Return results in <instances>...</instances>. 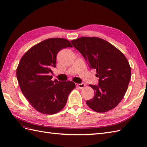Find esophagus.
Instances as JSON below:
<instances>
[{
    "label": "esophagus",
    "instance_id": "esophagus-1",
    "mask_svg": "<svg viewBox=\"0 0 147 147\" xmlns=\"http://www.w3.org/2000/svg\"><path fill=\"white\" fill-rule=\"evenodd\" d=\"M76 86L77 87H79L80 89H82L85 87V84L84 83H81V84H76Z\"/></svg>",
    "mask_w": 147,
    "mask_h": 147
}]
</instances>
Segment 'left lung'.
<instances>
[{
  "instance_id": "8db88e82",
  "label": "left lung",
  "mask_w": 147,
  "mask_h": 147,
  "mask_svg": "<svg viewBox=\"0 0 147 147\" xmlns=\"http://www.w3.org/2000/svg\"><path fill=\"white\" fill-rule=\"evenodd\" d=\"M88 61L90 68L96 69L98 85L89 86L94 97L86 101L97 112L115 107L122 100L130 81L131 69L122 53L107 41L97 37H81L71 41Z\"/></svg>"
}]
</instances>
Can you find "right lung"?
I'll use <instances>...</instances> for the list:
<instances>
[{
    "label": "right lung",
    "mask_w": 147,
    "mask_h": 147,
    "mask_svg": "<svg viewBox=\"0 0 147 147\" xmlns=\"http://www.w3.org/2000/svg\"><path fill=\"white\" fill-rule=\"evenodd\" d=\"M73 47L61 38L45 40L35 45L22 56L16 74L21 91L31 106L39 112L54 114L61 111L69 94L76 86L72 81L51 80L56 55L62 49Z\"/></svg>",
    "instance_id": "right-lung-1"
}]
</instances>
